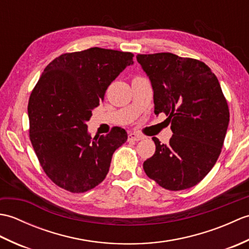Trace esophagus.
Segmentation results:
<instances>
[{"label": "esophagus", "instance_id": "esophagus-1", "mask_svg": "<svg viewBox=\"0 0 249 249\" xmlns=\"http://www.w3.org/2000/svg\"><path fill=\"white\" fill-rule=\"evenodd\" d=\"M142 139H144V137L138 133H130L128 135V141H140Z\"/></svg>", "mask_w": 249, "mask_h": 249}]
</instances>
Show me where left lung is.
I'll return each instance as SVG.
<instances>
[{
	"instance_id": "left-lung-1",
	"label": "left lung",
	"mask_w": 249,
	"mask_h": 249,
	"mask_svg": "<svg viewBox=\"0 0 249 249\" xmlns=\"http://www.w3.org/2000/svg\"><path fill=\"white\" fill-rule=\"evenodd\" d=\"M154 92V112L171 123L168 144L153 137L156 151L143 162L146 176L169 190L197 185L215 165L229 124L218 79L203 62L173 53L138 54Z\"/></svg>"
}]
</instances>
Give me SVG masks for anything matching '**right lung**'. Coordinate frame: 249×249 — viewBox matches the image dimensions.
<instances>
[{"label": "right lung", "instance_id": "obj_1", "mask_svg": "<svg viewBox=\"0 0 249 249\" xmlns=\"http://www.w3.org/2000/svg\"><path fill=\"white\" fill-rule=\"evenodd\" d=\"M133 56L94 47L60 55L41 73L29 99L30 139L45 173L61 188L84 193L97 186L127 140L121 127L92 138L87 122Z\"/></svg>", "mask_w": 249, "mask_h": 249}]
</instances>
